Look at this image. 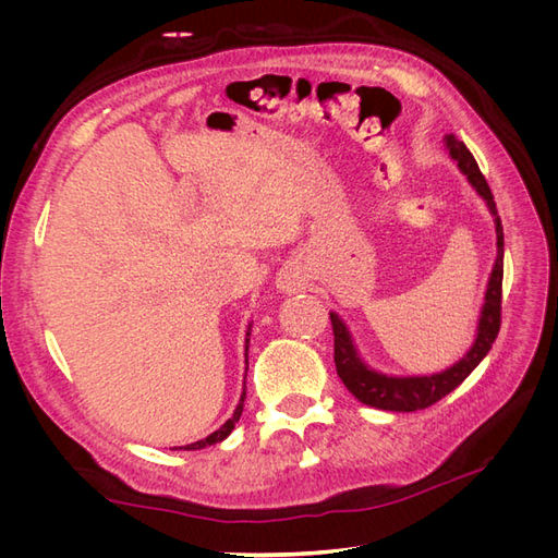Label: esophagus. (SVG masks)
Returning a JSON list of instances; mask_svg holds the SVG:
<instances>
[{
	"label": "esophagus",
	"mask_w": 558,
	"mask_h": 558,
	"mask_svg": "<svg viewBox=\"0 0 558 558\" xmlns=\"http://www.w3.org/2000/svg\"><path fill=\"white\" fill-rule=\"evenodd\" d=\"M277 286H279L281 291H298L300 289V281L295 277H291V275H283V277H279Z\"/></svg>",
	"instance_id": "obj_1"
}]
</instances>
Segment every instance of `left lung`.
I'll return each mask as SVG.
<instances>
[{
	"instance_id": "obj_1",
	"label": "left lung",
	"mask_w": 558,
	"mask_h": 558,
	"mask_svg": "<svg viewBox=\"0 0 558 558\" xmlns=\"http://www.w3.org/2000/svg\"><path fill=\"white\" fill-rule=\"evenodd\" d=\"M449 156L459 162V170L468 177L484 199L488 211L494 214V223H496V246H498V256L496 265L492 269V277H488L486 286V295H484V307L480 316V326H477V337L475 344L470 347L465 356L453 363L451 367L442 369V373H435L428 377H388L381 373H375L373 367H367L356 347H353L351 335L344 326V320L337 316L335 312L330 314V324H332V335H335V367L337 375L344 381L349 391L356 396L361 402L369 404V408L377 410H388V412H416V410H426L437 400H442L447 393H451L456 386H459L472 369H475L482 359L492 349L496 342L498 330H500V302H502V226H500V216L496 211V202L494 193L488 189V183L484 174L480 172L477 160L472 158L468 146L456 140V134H447L445 137Z\"/></svg>"
}]
</instances>
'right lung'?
<instances>
[{"instance_id": "1", "label": "right lung", "mask_w": 558, "mask_h": 558, "mask_svg": "<svg viewBox=\"0 0 558 558\" xmlns=\"http://www.w3.org/2000/svg\"><path fill=\"white\" fill-rule=\"evenodd\" d=\"M246 351H248V332H246ZM244 398H246V393H242V398H240V404H238V410H234V414H232V416L226 421V424H223L221 428L214 430L209 437H205V440L193 442V445H185V447H179V449H205V447H211V445H216V442L226 440V437L232 433L234 424H238L240 416H242V410H244Z\"/></svg>"}]
</instances>
